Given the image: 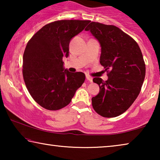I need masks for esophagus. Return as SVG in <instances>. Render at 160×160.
I'll list each match as a JSON object with an SVG mask.
<instances>
[{
	"instance_id": "obj_1",
	"label": "esophagus",
	"mask_w": 160,
	"mask_h": 160,
	"mask_svg": "<svg viewBox=\"0 0 160 160\" xmlns=\"http://www.w3.org/2000/svg\"><path fill=\"white\" fill-rule=\"evenodd\" d=\"M86 79L88 80V81H90V82H92V78L90 77V76H89V75H86Z\"/></svg>"
}]
</instances>
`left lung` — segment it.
Wrapping results in <instances>:
<instances>
[{
    "instance_id": "1",
    "label": "left lung",
    "mask_w": 160,
    "mask_h": 160,
    "mask_svg": "<svg viewBox=\"0 0 160 160\" xmlns=\"http://www.w3.org/2000/svg\"><path fill=\"white\" fill-rule=\"evenodd\" d=\"M101 47L100 64L108 80L94 78L99 92L92 98L94 111L103 117L122 114L138 96L145 76V64L137 42L114 25L92 22L85 28Z\"/></svg>"
}]
</instances>
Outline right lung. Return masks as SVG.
<instances>
[{"mask_svg":"<svg viewBox=\"0 0 160 160\" xmlns=\"http://www.w3.org/2000/svg\"><path fill=\"white\" fill-rule=\"evenodd\" d=\"M90 20H58L40 29L26 46L22 75L27 88L37 104L48 110L67 106L85 80L82 72L64 68L70 40Z\"/></svg>","mask_w":160,"mask_h":160,"instance_id":"1","label":"right lung"}]
</instances>
